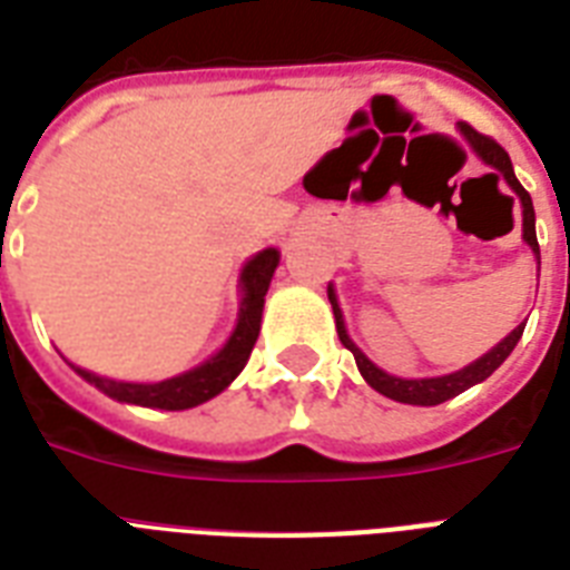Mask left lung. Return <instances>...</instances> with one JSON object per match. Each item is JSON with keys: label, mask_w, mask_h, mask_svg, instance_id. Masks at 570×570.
Returning <instances> with one entry per match:
<instances>
[{"label": "left lung", "mask_w": 570, "mask_h": 570, "mask_svg": "<svg viewBox=\"0 0 570 570\" xmlns=\"http://www.w3.org/2000/svg\"><path fill=\"white\" fill-rule=\"evenodd\" d=\"M461 136L468 138V145L476 150V156L482 159L485 165H491L494 171L500 173L501 177L509 186H512V191L518 195V200H521L523 206V242L530 245L532 254H535V259H539L541 266V250H539V239H535V209H532V197L530 191L523 189L521 183H518V177H514V168H512V159H509V154H505L503 147L497 145L494 138L482 136V132H476V129L470 127V124H459ZM495 177V174H491ZM500 180V178H497ZM328 302L331 307H334V320H337V334H340V343L355 355V364L357 370H361V375H364V381L370 384L373 390H379L381 396L393 399V402H405V405H441V402H446V399L459 396V393H464L468 387H473V384H479V381H485L488 375L494 373L497 366L503 364L505 357L512 355V348L518 346V340H521L523 334V325H518V328L509 334L505 340H500L488 355H482L479 361H473L470 366H464V370H459V373H450V375H438V379H396V375H387L384 370H379V366L370 361V357L361 352V348L352 343V337L346 334V322H343V311H340L337 304V293H334V286H328Z\"/></svg>", "instance_id": "1"}]
</instances>
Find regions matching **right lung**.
Listing matches in <instances>:
<instances>
[{"mask_svg": "<svg viewBox=\"0 0 570 570\" xmlns=\"http://www.w3.org/2000/svg\"><path fill=\"white\" fill-rule=\"evenodd\" d=\"M277 263H281L277 248L259 250L257 257H250L248 263H245V268H242L239 275V320H236V328H233L230 340H227L209 361H204V364L189 370V373L174 375V379L168 381H156V384H132V381L102 379V375L79 370V366H73V370L82 375L88 384L102 390L106 396L118 399V402H129V405L163 407V411H186V407H195L200 405V402H206V399L218 396V393L245 370V364H248L250 348H254V343H257L259 337L263 304H266L268 284H272V275H275Z\"/></svg>", "mask_w": 570, "mask_h": 570, "instance_id": "add662e5", "label": "right lung"}]
</instances>
